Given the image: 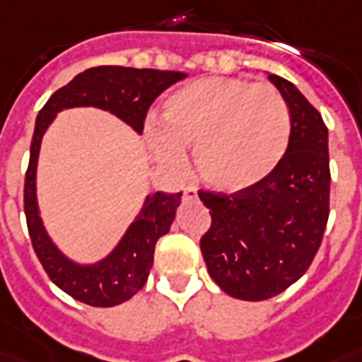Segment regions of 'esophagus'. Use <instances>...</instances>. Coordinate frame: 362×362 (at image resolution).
Masks as SVG:
<instances>
[{
  "instance_id": "34e87169",
  "label": "esophagus",
  "mask_w": 362,
  "mask_h": 362,
  "mask_svg": "<svg viewBox=\"0 0 362 362\" xmlns=\"http://www.w3.org/2000/svg\"><path fill=\"white\" fill-rule=\"evenodd\" d=\"M197 197V189L188 186V188H184V199L188 202V199H195Z\"/></svg>"
}]
</instances>
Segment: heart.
Segmentation results:
<instances>
[{
	"label": "heart",
	"mask_w": 362,
	"mask_h": 362,
	"mask_svg": "<svg viewBox=\"0 0 362 362\" xmlns=\"http://www.w3.org/2000/svg\"><path fill=\"white\" fill-rule=\"evenodd\" d=\"M291 119L269 84L205 76L165 101L163 128H147V144L163 167L180 168L186 147L207 186L234 194L267 180L288 151Z\"/></svg>",
	"instance_id": "1"
}]
</instances>
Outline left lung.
Returning a JSON list of instances; mask_svg holds the SVG:
<instances>
[{
    "label": "left lung",
    "instance_id": "obj_1",
    "mask_svg": "<svg viewBox=\"0 0 362 362\" xmlns=\"http://www.w3.org/2000/svg\"><path fill=\"white\" fill-rule=\"evenodd\" d=\"M267 74L290 109V144L282 163L243 192H199L213 218L202 238L209 274L222 291L243 301L278 296L303 276L328 222V128L296 86Z\"/></svg>",
    "mask_w": 362,
    "mask_h": 362
}]
</instances>
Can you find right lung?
Masks as SVG:
<instances>
[{"label": "right lung", "instance_id": "obj_1", "mask_svg": "<svg viewBox=\"0 0 362 362\" xmlns=\"http://www.w3.org/2000/svg\"><path fill=\"white\" fill-rule=\"evenodd\" d=\"M186 76V72L178 71L95 66L76 74L69 84L57 90L38 113L24 180V215L32 247L47 276L80 303L115 307L128 301L144 288L153 267L155 243L170 230L176 209L182 203V192L147 194L140 213L130 222L119 243L95 263H78L57 247L47 234L40 213L36 173L45 130L52 127L57 113L65 109L95 107L119 117L134 132L141 134L147 109L155 98Z\"/></svg>", "mask_w": 362, "mask_h": 362}]
</instances>
